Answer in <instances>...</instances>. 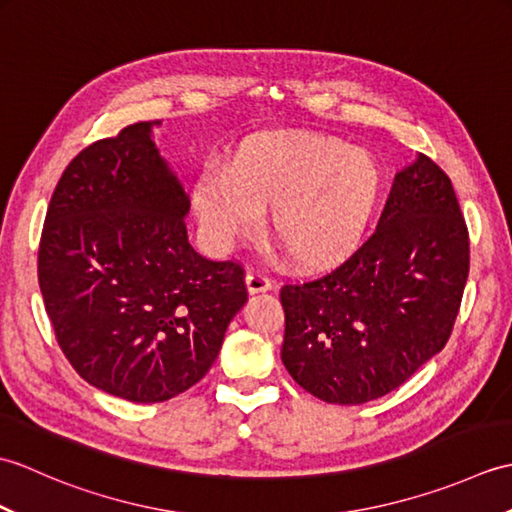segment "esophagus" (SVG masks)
<instances>
[{
    "instance_id": "obj_1",
    "label": "esophagus",
    "mask_w": 512,
    "mask_h": 512,
    "mask_svg": "<svg viewBox=\"0 0 512 512\" xmlns=\"http://www.w3.org/2000/svg\"><path fill=\"white\" fill-rule=\"evenodd\" d=\"M246 286H248L250 295H255V292L273 290V279H268L264 273H259V270H248V273H246Z\"/></svg>"
}]
</instances>
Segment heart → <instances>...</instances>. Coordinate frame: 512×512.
I'll use <instances>...</instances> for the list:
<instances>
[{
    "mask_svg": "<svg viewBox=\"0 0 512 512\" xmlns=\"http://www.w3.org/2000/svg\"><path fill=\"white\" fill-rule=\"evenodd\" d=\"M383 191L365 151L332 138L264 140L244 147L226 171H206L193 209L217 248L255 233L270 206V235L301 268L341 264L361 244Z\"/></svg>",
    "mask_w": 512,
    "mask_h": 512,
    "instance_id": "obj_1",
    "label": "heart"
}]
</instances>
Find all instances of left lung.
Returning a JSON list of instances; mask_svg holds the SVG:
<instances>
[{"instance_id":"1","label":"left lung","mask_w":512,"mask_h":512,"mask_svg":"<svg viewBox=\"0 0 512 512\" xmlns=\"http://www.w3.org/2000/svg\"><path fill=\"white\" fill-rule=\"evenodd\" d=\"M469 231L429 156L396 173L376 231L330 273L288 281L281 361L319 400L363 405L400 387L453 332Z\"/></svg>"}]
</instances>
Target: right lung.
Returning a JSON list of instances; mask_svg holds the SVG:
<instances>
[{
    "mask_svg": "<svg viewBox=\"0 0 512 512\" xmlns=\"http://www.w3.org/2000/svg\"><path fill=\"white\" fill-rule=\"evenodd\" d=\"M158 123L85 147L52 193L39 242L61 352L90 385L132 402L198 383L248 299L242 264L189 244L191 202L151 140Z\"/></svg>",
    "mask_w": 512,
    "mask_h": 512,
    "instance_id": "1",
    "label": "right lung"
}]
</instances>
